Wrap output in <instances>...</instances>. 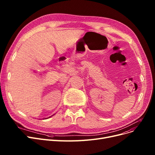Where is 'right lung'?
Here are the masks:
<instances>
[{"instance_id": "1", "label": "right lung", "mask_w": 155, "mask_h": 155, "mask_svg": "<svg viewBox=\"0 0 155 155\" xmlns=\"http://www.w3.org/2000/svg\"><path fill=\"white\" fill-rule=\"evenodd\" d=\"M51 117V116H50V117ZM46 119H47V118H46Z\"/></svg>"}]
</instances>
